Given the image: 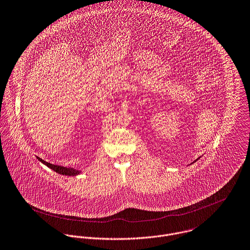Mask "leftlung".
Returning a JSON list of instances; mask_svg holds the SVG:
<instances>
[{
	"label": "left lung",
	"instance_id": "obj_1",
	"mask_svg": "<svg viewBox=\"0 0 250 250\" xmlns=\"http://www.w3.org/2000/svg\"><path fill=\"white\" fill-rule=\"evenodd\" d=\"M195 162H196V161H195Z\"/></svg>",
	"mask_w": 250,
	"mask_h": 250
}]
</instances>
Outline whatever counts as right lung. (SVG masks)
Instances as JSON below:
<instances>
[{
    "instance_id": "right-lung-1",
    "label": "right lung",
    "mask_w": 250,
    "mask_h": 250,
    "mask_svg": "<svg viewBox=\"0 0 250 250\" xmlns=\"http://www.w3.org/2000/svg\"><path fill=\"white\" fill-rule=\"evenodd\" d=\"M38 160L40 162H42L43 165H45L46 167H48L49 168H51L52 170H54L55 172L59 173V174H62V175H68V176H75V175H78L81 171L77 170V169H74V168H71V167H60V166H56V165H52V164H49L42 159H40L38 157Z\"/></svg>"
}]
</instances>
